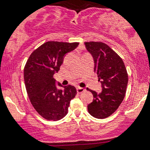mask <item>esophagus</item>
<instances>
[{"instance_id":"esophagus-1","label":"esophagus","mask_w":150,"mask_h":150,"mask_svg":"<svg viewBox=\"0 0 150 150\" xmlns=\"http://www.w3.org/2000/svg\"><path fill=\"white\" fill-rule=\"evenodd\" d=\"M85 91V89H83V88H81V87H78L77 88V92H78V94H81V93H82V92H83Z\"/></svg>"}]
</instances>
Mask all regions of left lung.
Wrapping results in <instances>:
<instances>
[{"label": "left lung", "mask_w": 150, "mask_h": 150, "mask_svg": "<svg viewBox=\"0 0 150 150\" xmlns=\"http://www.w3.org/2000/svg\"><path fill=\"white\" fill-rule=\"evenodd\" d=\"M92 54L94 71L101 83L102 92L90 91L93 100L87 106L89 114L96 118H106L117 110L124 98L128 75L124 61L108 45L102 42H85Z\"/></svg>", "instance_id": "1"}]
</instances>
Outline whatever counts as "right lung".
<instances>
[{
  "label": "right lung",
  "mask_w": 150,
  "mask_h": 150,
  "mask_svg": "<svg viewBox=\"0 0 150 150\" xmlns=\"http://www.w3.org/2000/svg\"><path fill=\"white\" fill-rule=\"evenodd\" d=\"M79 43L48 41L29 56L23 70L25 86L31 103L45 119L58 121L66 116L77 91L72 85H56L53 76L59 71L64 56ZM61 87L58 89L57 86Z\"/></svg>",
  "instance_id": "add662e5"
}]
</instances>
